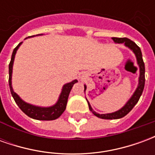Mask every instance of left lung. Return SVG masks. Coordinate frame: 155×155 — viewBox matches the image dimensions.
Wrapping results in <instances>:
<instances>
[{"mask_svg": "<svg viewBox=\"0 0 155 155\" xmlns=\"http://www.w3.org/2000/svg\"><path fill=\"white\" fill-rule=\"evenodd\" d=\"M112 40L114 41L115 44H124L127 48H129L130 51H132L135 57H136L137 64L139 65V69H140V76H139V83H138V86H137L136 90L134 91V94L131 95V97L129 99V101H127L126 104L124 105L123 107L120 109L119 110L114 111L112 113H108V114H99L96 113L95 111L92 109L90 102L86 101L89 104V109L93 113V114L97 116L98 118L101 119H104V120H116V119H120L125 116L127 114H129L131 110L134 107V105L138 103V101L140 100L141 94L143 93V88H144V82H145V77H144V73H145V68H144V63H143V58H142V52L140 48L137 45L134 41H130V39L128 38H117V37H113ZM84 93L86 91V84H84ZM86 98V97H85Z\"/></svg>", "mask_w": 155, "mask_h": 155, "instance_id": "obj_1", "label": "left lung"}]
</instances>
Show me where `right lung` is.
<instances>
[{
  "label": "right lung",
  "instance_id": "right-lung-1",
  "mask_svg": "<svg viewBox=\"0 0 155 155\" xmlns=\"http://www.w3.org/2000/svg\"><path fill=\"white\" fill-rule=\"evenodd\" d=\"M35 35L32 36H29L30 37H34ZM27 39V38H25ZM22 44V42H21L20 44L14 49L13 53L12 55V60L11 62L9 64V85H10V90H11V93L12 94V97L14 98L15 103L17 104L19 108L26 115H28L29 117H31L32 119L38 120H54L58 119L59 117L61 116V114H63V112L66 108V104H67L68 97L69 94L71 92V89L73 87L75 83H77V80H74L71 82L66 83L63 85L62 90H61L60 96L58 98V101H56V103L51 106L49 107H42V106H37V105H34V104H29L27 102H25L22 100L21 98L19 96L18 94L15 93L13 88H12V70H13V64H14V61H15V56L16 54V51L19 49V47L21 46V45Z\"/></svg>",
  "mask_w": 155,
  "mask_h": 155
}]
</instances>
